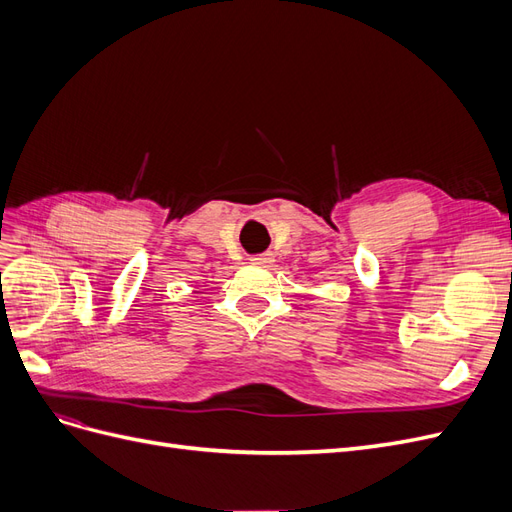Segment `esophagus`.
Wrapping results in <instances>:
<instances>
[{
  "label": "esophagus",
  "mask_w": 512,
  "mask_h": 512,
  "mask_svg": "<svg viewBox=\"0 0 512 512\" xmlns=\"http://www.w3.org/2000/svg\"><path fill=\"white\" fill-rule=\"evenodd\" d=\"M273 260H275V256H273L271 252H267V254H260V256H254V258H252V265H258V267H269Z\"/></svg>",
  "instance_id": "obj_1"
}]
</instances>
